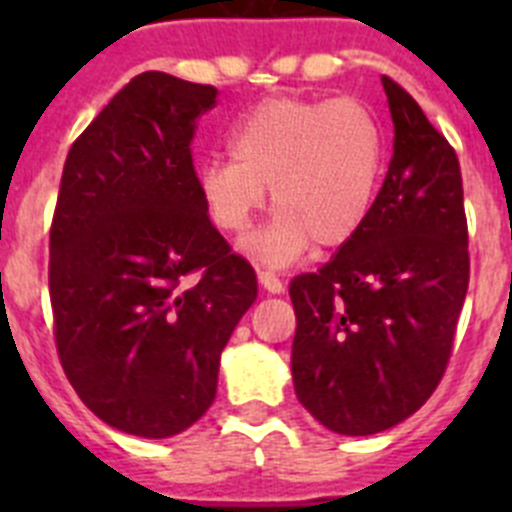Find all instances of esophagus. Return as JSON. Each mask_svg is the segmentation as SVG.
Wrapping results in <instances>:
<instances>
[{
    "instance_id": "1",
    "label": "esophagus",
    "mask_w": 512,
    "mask_h": 512,
    "mask_svg": "<svg viewBox=\"0 0 512 512\" xmlns=\"http://www.w3.org/2000/svg\"><path fill=\"white\" fill-rule=\"evenodd\" d=\"M259 284L266 289V292H271V295H282L284 292V284L279 282V277L274 274V271L259 269Z\"/></svg>"
}]
</instances>
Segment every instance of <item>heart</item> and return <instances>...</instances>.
Masks as SVG:
<instances>
[{"label": "heart", "mask_w": 512, "mask_h": 512, "mask_svg": "<svg viewBox=\"0 0 512 512\" xmlns=\"http://www.w3.org/2000/svg\"><path fill=\"white\" fill-rule=\"evenodd\" d=\"M230 156L200 166L212 225L243 233L269 189L277 212L248 248L287 264L307 246H346L372 215L384 174L379 120L354 97H277L256 104L230 133Z\"/></svg>", "instance_id": "1"}]
</instances>
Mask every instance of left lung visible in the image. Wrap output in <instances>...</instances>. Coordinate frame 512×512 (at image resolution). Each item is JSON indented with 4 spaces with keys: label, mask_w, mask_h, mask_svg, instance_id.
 <instances>
[{
    "label": "left lung",
    "mask_w": 512,
    "mask_h": 512,
    "mask_svg": "<svg viewBox=\"0 0 512 512\" xmlns=\"http://www.w3.org/2000/svg\"><path fill=\"white\" fill-rule=\"evenodd\" d=\"M382 84L395 153L372 215L289 284L297 400L343 436L387 431L433 395L469 287L459 158L397 81Z\"/></svg>",
    "instance_id": "left-lung-1"
}]
</instances>
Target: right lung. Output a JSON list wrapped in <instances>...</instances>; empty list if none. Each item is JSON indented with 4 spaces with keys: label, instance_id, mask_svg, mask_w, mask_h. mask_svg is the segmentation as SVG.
<instances>
[{
    "label": "right lung",
    "instance_id": "add662e5",
    "mask_svg": "<svg viewBox=\"0 0 512 512\" xmlns=\"http://www.w3.org/2000/svg\"><path fill=\"white\" fill-rule=\"evenodd\" d=\"M217 89L138 74L74 140L51 225L58 359L81 402L117 431L182 433L215 400L256 271L210 223L192 161Z\"/></svg>",
    "mask_w": 512,
    "mask_h": 512
}]
</instances>
